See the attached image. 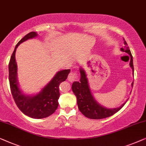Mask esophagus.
<instances>
[{
	"label": "esophagus",
	"instance_id": "esophagus-1",
	"mask_svg": "<svg viewBox=\"0 0 146 146\" xmlns=\"http://www.w3.org/2000/svg\"><path fill=\"white\" fill-rule=\"evenodd\" d=\"M78 78L77 74H76L75 72H71L69 74L68 76V80L70 82H73L74 81H76Z\"/></svg>",
	"mask_w": 146,
	"mask_h": 146
}]
</instances>
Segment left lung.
Returning a JSON list of instances; mask_svg holds the SVG:
<instances>
[{"mask_svg": "<svg viewBox=\"0 0 146 146\" xmlns=\"http://www.w3.org/2000/svg\"><path fill=\"white\" fill-rule=\"evenodd\" d=\"M124 47L121 48L120 50L122 52L128 53L130 56V66L132 69L133 75H134V65H133L132 53L129 50L128 44L124 40ZM79 71L80 75H81L80 81L73 82L72 84V91L77 97L78 108L84 116L91 119L105 118L116 113L126 104L127 100L120 106L114 108H108L100 105L94 99L92 94L85 71L82 67H80ZM133 85H134V82H132V87H133Z\"/></svg>", "mask_w": 146, "mask_h": 146, "instance_id": "1", "label": "left lung"}]
</instances>
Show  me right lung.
<instances>
[{"mask_svg": "<svg viewBox=\"0 0 146 146\" xmlns=\"http://www.w3.org/2000/svg\"><path fill=\"white\" fill-rule=\"evenodd\" d=\"M36 36H38L36 32H30L16 44L9 64V83L12 96L18 108L30 118L41 119L54 113L58 107V99L60 96L59 86L61 82L67 79L71 70L65 69L58 71L38 93L31 95L22 93L18 81V68L15 59L16 50L22 42Z\"/></svg>", "mask_w": 146, "mask_h": 146, "instance_id": "add662e5", "label": "right lung"}]
</instances>
